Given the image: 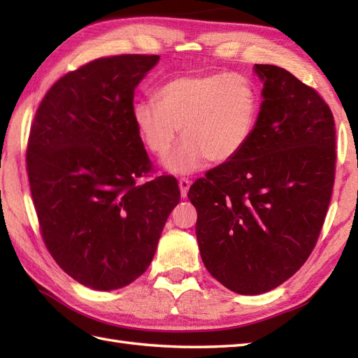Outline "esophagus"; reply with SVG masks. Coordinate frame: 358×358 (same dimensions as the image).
I'll use <instances>...</instances> for the list:
<instances>
[{"label":"esophagus","mask_w":358,"mask_h":358,"mask_svg":"<svg viewBox=\"0 0 358 358\" xmlns=\"http://www.w3.org/2000/svg\"><path fill=\"white\" fill-rule=\"evenodd\" d=\"M178 186H180L181 196H183V199H186L187 192H189V187H191V181H189L187 178H180L178 180Z\"/></svg>","instance_id":"1"}]
</instances>
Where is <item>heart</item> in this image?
Wrapping results in <instances>:
<instances>
[{
  "label": "heart",
  "instance_id": "heart-1",
  "mask_svg": "<svg viewBox=\"0 0 358 358\" xmlns=\"http://www.w3.org/2000/svg\"><path fill=\"white\" fill-rule=\"evenodd\" d=\"M260 96L245 75L214 72L172 78L157 90V101L140 100L132 120L144 146L157 157L185 141L163 159L166 171L191 173L204 164L227 163L252 138Z\"/></svg>",
  "mask_w": 358,
  "mask_h": 358
}]
</instances>
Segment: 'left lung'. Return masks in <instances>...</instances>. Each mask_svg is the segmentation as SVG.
I'll use <instances>...</instances> for the list:
<instances>
[{"mask_svg":"<svg viewBox=\"0 0 358 358\" xmlns=\"http://www.w3.org/2000/svg\"><path fill=\"white\" fill-rule=\"evenodd\" d=\"M263 101L252 138L189 189L201 260L241 295L272 291L313 252L332 195L336 124L313 87L255 64Z\"/></svg>","mask_w":358,"mask_h":358,"instance_id":"1","label":"left lung"}]
</instances>
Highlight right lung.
<instances>
[{
	"label": "right lung",
	"mask_w": 358,
	"mask_h": 358,
	"mask_svg": "<svg viewBox=\"0 0 358 358\" xmlns=\"http://www.w3.org/2000/svg\"><path fill=\"white\" fill-rule=\"evenodd\" d=\"M158 62L117 55L66 73L30 127L27 173L45 248L95 291L127 286L149 268L180 203L171 175L136 185L152 166L132 120L134 92Z\"/></svg>",
	"instance_id": "obj_1"
}]
</instances>
